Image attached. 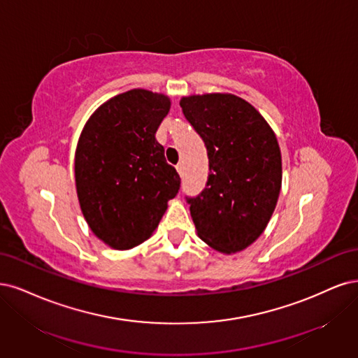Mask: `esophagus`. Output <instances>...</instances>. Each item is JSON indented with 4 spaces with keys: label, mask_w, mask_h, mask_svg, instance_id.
Returning a JSON list of instances; mask_svg holds the SVG:
<instances>
[{
    "label": "esophagus",
    "mask_w": 358,
    "mask_h": 358,
    "mask_svg": "<svg viewBox=\"0 0 358 358\" xmlns=\"http://www.w3.org/2000/svg\"><path fill=\"white\" fill-rule=\"evenodd\" d=\"M177 172L180 174V177H182V165L181 164L177 165Z\"/></svg>",
    "instance_id": "1"
}]
</instances>
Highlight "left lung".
<instances>
[{
	"label": "left lung",
	"instance_id": "left-lung-1",
	"mask_svg": "<svg viewBox=\"0 0 358 358\" xmlns=\"http://www.w3.org/2000/svg\"><path fill=\"white\" fill-rule=\"evenodd\" d=\"M180 107L210 162L205 189L196 198L186 196L198 236L217 251L238 252L263 234L278 201V141L262 114L239 96H184Z\"/></svg>",
	"mask_w": 358,
	"mask_h": 358
}]
</instances>
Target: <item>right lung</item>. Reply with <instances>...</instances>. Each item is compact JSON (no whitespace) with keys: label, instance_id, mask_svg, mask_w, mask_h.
<instances>
[{"label":"right lung","instance_id":"1","mask_svg":"<svg viewBox=\"0 0 358 358\" xmlns=\"http://www.w3.org/2000/svg\"><path fill=\"white\" fill-rule=\"evenodd\" d=\"M169 108L168 96L132 89L103 102L78 138L80 208L111 248L129 250L152 236L180 190L178 172L155 136Z\"/></svg>","mask_w":358,"mask_h":358}]
</instances>
